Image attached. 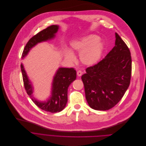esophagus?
I'll list each match as a JSON object with an SVG mask.
<instances>
[{"label":"esophagus","mask_w":146,"mask_h":146,"mask_svg":"<svg viewBox=\"0 0 146 146\" xmlns=\"http://www.w3.org/2000/svg\"><path fill=\"white\" fill-rule=\"evenodd\" d=\"M82 71L80 70H78L77 71V75L78 76H82Z\"/></svg>","instance_id":"obj_1"}]
</instances>
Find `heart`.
<instances>
[{"label": "heart", "instance_id": "1", "mask_svg": "<svg viewBox=\"0 0 146 146\" xmlns=\"http://www.w3.org/2000/svg\"><path fill=\"white\" fill-rule=\"evenodd\" d=\"M99 37L90 35L71 42V48L74 52L79 54L80 61L86 65L95 64L100 59L102 51V44L98 41ZM65 59L74 62L76 59L72 52L67 49L63 50Z\"/></svg>", "mask_w": 146, "mask_h": 146}]
</instances>
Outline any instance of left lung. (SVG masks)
Listing matches in <instances>:
<instances>
[{"instance_id":"1","label":"left lung","mask_w":146,"mask_h":146,"mask_svg":"<svg viewBox=\"0 0 146 146\" xmlns=\"http://www.w3.org/2000/svg\"><path fill=\"white\" fill-rule=\"evenodd\" d=\"M115 46L97 64L87 67L82 76L85 96L93 109L106 110L123 98L130 84L132 59L130 50L115 33Z\"/></svg>"}]
</instances>
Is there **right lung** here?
<instances>
[{"mask_svg":"<svg viewBox=\"0 0 146 146\" xmlns=\"http://www.w3.org/2000/svg\"><path fill=\"white\" fill-rule=\"evenodd\" d=\"M58 29L59 26L51 25L32 37L24 48L22 54V58L26 56L30 49L37 43L54 38ZM21 68L26 93L39 108L46 111L56 113L62 111L66 107L68 100V87L76 78V72L74 68H59L57 71L53 80L52 96L46 102L38 101L33 97L32 83L29 80L22 64L21 65Z\"/></svg>","mask_w":146,"mask_h":146,"instance_id":"obj_1","label":"right lung"}]
</instances>
